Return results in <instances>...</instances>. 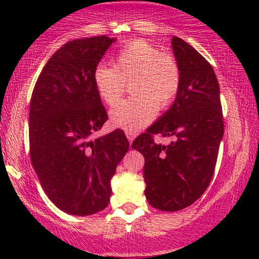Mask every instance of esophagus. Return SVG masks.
I'll return each instance as SVG.
<instances>
[{
	"label": "esophagus",
	"mask_w": 259,
	"mask_h": 259,
	"mask_svg": "<svg viewBox=\"0 0 259 259\" xmlns=\"http://www.w3.org/2000/svg\"><path fill=\"white\" fill-rule=\"evenodd\" d=\"M125 135H126L127 140H129L130 143H132L133 140L135 139V137H137V134H135L134 132H125Z\"/></svg>",
	"instance_id": "1"
}]
</instances>
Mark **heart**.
Returning <instances> with one entry per match:
<instances>
[{
	"label": "heart",
	"instance_id": "obj_1",
	"mask_svg": "<svg viewBox=\"0 0 259 259\" xmlns=\"http://www.w3.org/2000/svg\"><path fill=\"white\" fill-rule=\"evenodd\" d=\"M130 83L132 98L110 111L113 126L137 132L154 120L156 110H165L177 98L180 69L177 60L155 45L137 38L124 46L114 59V66L98 65L93 83L99 98L109 106L119 103Z\"/></svg>",
	"mask_w": 259,
	"mask_h": 259
}]
</instances>
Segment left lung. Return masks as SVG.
<instances>
[{"label": "left lung", "mask_w": 259, "mask_h": 259, "mask_svg": "<svg viewBox=\"0 0 259 259\" xmlns=\"http://www.w3.org/2000/svg\"><path fill=\"white\" fill-rule=\"evenodd\" d=\"M180 69L173 105L133 142L145 159V197L156 209L176 211L195 202L209 185L224 134L219 85L209 62L182 38H171ZM170 136V145L153 142Z\"/></svg>", "instance_id": "1"}]
</instances>
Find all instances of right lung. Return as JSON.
Here are the masks:
<instances>
[{
	"label": "right lung",
	"instance_id": "add662e5",
	"mask_svg": "<svg viewBox=\"0 0 259 259\" xmlns=\"http://www.w3.org/2000/svg\"><path fill=\"white\" fill-rule=\"evenodd\" d=\"M113 42L108 36L66 42L45 65L31 96V163L50 200L72 215L108 207L110 180L129 149L120 129L94 137L108 114L93 72Z\"/></svg>",
	"mask_w": 259,
	"mask_h": 259
}]
</instances>
